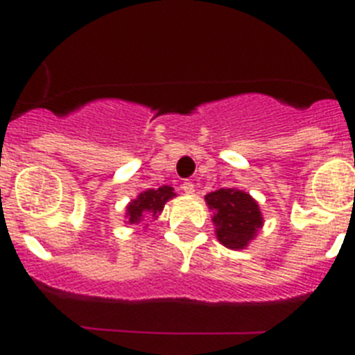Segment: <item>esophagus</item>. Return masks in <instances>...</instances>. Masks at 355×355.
I'll return each instance as SVG.
<instances>
[{"label":"esophagus","mask_w":355,"mask_h":355,"mask_svg":"<svg viewBox=\"0 0 355 355\" xmlns=\"http://www.w3.org/2000/svg\"><path fill=\"white\" fill-rule=\"evenodd\" d=\"M181 188H183V192L188 193V196H192V193L196 192V184H193L192 181H184V183L181 184Z\"/></svg>","instance_id":"1"}]
</instances>
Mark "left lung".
<instances>
[{"label": "left lung", "mask_w": 355, "mask_h": 355, "mask_svg": "<svg viewBox=\"0 0 355 355\" xmlns=\"http://www.w3.org/2000/svg\"><path fill=\"white\" fill-rule=\"evenodd\" d=\"M205 199L213 211L218 241L231 250L245 249L263 225L258 202L238 188H220Z\"/></svg>", "instance_id": "8db88e82"}]
</instances>
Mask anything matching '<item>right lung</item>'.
I'll list each match as a JSON object with an SVG mask.
<instances>
[{"label": "right lung", "mask_w": 355, "mask_h": 355, "mask_svg": "<svg viewBox=\"0 0 355 355\" xmlns=\"http://www.w3.org/2000/svg\"><path fill=\"white\" fill-rule=\"evenodd\" d=\"M172 197H175L174 188L172 187H159V188H150L146 192L140 193L135 200H131L126 208V222L130 224H140V222L146 218V216H156L163 211V206L167 200H171Z\"/></svg>", "instance_id": "obj_1"}]
</instances>
